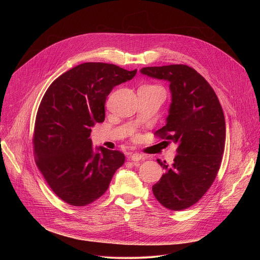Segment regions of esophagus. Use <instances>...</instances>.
<instances>
[{
	"label": "esophagus",
	"instance_id": "esophagus-1",
	"mask_svg": "<svg viewBox=\"0 0 260 260\" xmlns=\"http://www.w3.org/2000/svg\"><path fill=\"white\" fill-rule=\"evenodd\" d=\"M129 158L133 160V161H140L141 159H143V155L139 152H134L131 154Z\"/></svg>",
	"mask_w": 260,
	"mask_h": 260
}]
</instances>
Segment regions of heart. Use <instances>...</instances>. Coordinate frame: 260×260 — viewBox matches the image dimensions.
<instances>
[{
  "mask_svg": "<svg viewBox=\"0 0 260 260\" xmlns=\"http://www.w3.org/2000/svg\"><path fill=\"white\" fill-rule=\"evenodd\" d=\"M147 86H154V87H158V86H156V85H147Z\"/></svg>",
  "mask_w": 260,
  "mask_h": 260,
  "instance_id": "b5f03b06",
  "label": "heart"
}]
</instances>
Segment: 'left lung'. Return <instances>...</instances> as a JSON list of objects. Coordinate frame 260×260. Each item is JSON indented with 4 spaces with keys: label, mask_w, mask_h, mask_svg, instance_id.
Wrapping results in <instances>:
<instances>
[{
    "label": "left lung",
    "mask_w": 260,
    "mask_h": 260,
    "mask_svg": "<svg viewBox=\"0 0 260 260\" xmlns=\"http://www.w3.org/2000/svg\"><path fill=\"white\" fill-rule=\"evenodd\" d=\"M141 73L170 82V114L155 136L178 144L171 166L157 159L166 172L153 185V194L167 209H187L204 197L220 169L225 146L223 110L212 86L191 67H146Z\"/></svg>",
    "instance_id": "left-lung-1"
}]
</instances>
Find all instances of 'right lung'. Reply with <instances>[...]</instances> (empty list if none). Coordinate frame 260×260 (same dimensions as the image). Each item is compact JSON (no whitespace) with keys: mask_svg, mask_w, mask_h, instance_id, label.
Listing matches in <instances>:
<instances>
[{"mask_svg":"<svg viewBox=\"0 0 260 260\" xmlns=\"http://www.w3.org/2000/svg\"><path fill=\"white\" fill-rule=\"evenodd\" d=\"M113 63L84 62L56 78L37 112L35 161L51 190L64 203L84 207L101 198L124 154L100 147L94 153L90 127L105 120L106 99L114 86L135 77Z\"/></svg>","mask_w":260,"mask_h":260,"instance_id":"1","label":"right lung"}]
</instances>
